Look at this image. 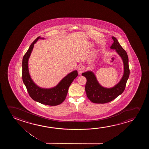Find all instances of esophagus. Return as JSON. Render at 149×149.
Masks as SVG:
<instances>
[{
	"label": "esophagus",
	"mask_w": 149,
	"mask_h": 149,
	"mask_svg": "<svg viewBox=\"0 0 149 149\" xmlns=\"http://www.w3.org/2000/svg\"><path fill=\"white\" fill-rule=\"evenodd\" d=\"M86 69V68H85V66H84L83 65H79L78 67V73L81 74L84 71V70Z\"/></svg>",
	"instance_id": "34e87169"
}]
</instances>
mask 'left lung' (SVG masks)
I'll list each match as a JSON object with an SVG mask.
<instances>
[{
	"label": "left lung",
	"mask_w": 149,
	"mask_h": 149,
	"mask_svg": "<svg viewBox=\"0 0 149 149\" xmlns=\"http://www.w3.org/2000/svg\"><path fill=\"white\" fill-rule=\"evenodd\" d=\"M113 43L110 49L115 50L122 59L124 72L120 81L111 88H105L98 82L95 74L92 71H88L82 74L86 78L85 90L88 98L94 103L104 104L110 102L122 94L128 79L130 70L128 57L127 52L118 43V40L112 37Z\"/></svg>",
	"instance_id": "obj_1"
}]
</instances>
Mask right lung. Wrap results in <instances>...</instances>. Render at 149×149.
I'll return each instance as SVG.
<instances>
[{
  "label": "right lung",
  "mask_w": 149,
  "mask_h": 149,
  "mask_svg": "<svg viewBox=\"0 0 149 149\" xmlns=\"http://www.w3.org/2000/svg\"><path fill=\"white\" fill-rule=\"evenodd\" d=\"M40 39L44 40V38L38 37L31 43L23 58V81L29 96L34 101L47 105H58L65 100L70 86L78 76L77 71L74 70L67 74L56 86L52 88H41L35 84L29 71V61L34 45Z\"/></svg>",
  "instance_id": "1"
}]
</instances>
